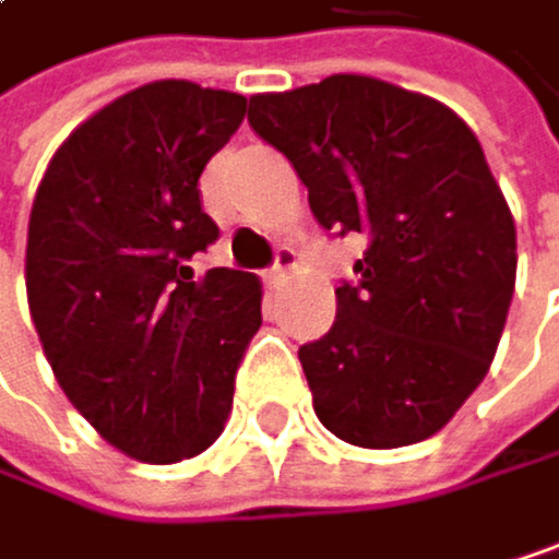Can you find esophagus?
<instances>
[{
  "mask_svg": "<svg viewBox=\"0 0 559 559\" xmlns=\"http://www.w3.org/2000/svg\"><path fill=\"white\" fill-rule=\"evenodd\" d=\"M298 264V254H295V248H277V254H274V264L264 271V282L267 285H277V282H282V277L292 271Z\"/></svg>",
  "mask_w": 559,
  "mask_h": 559,
  "instance_id": "esophagus-1",
  "label": "esophagus"
}]
</instances>
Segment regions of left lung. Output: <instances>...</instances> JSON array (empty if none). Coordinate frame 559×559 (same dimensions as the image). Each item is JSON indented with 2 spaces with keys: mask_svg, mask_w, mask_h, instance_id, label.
Masks as SVG:
<instances>
[{
  "mask_svg": "<svg viewBox=\"0 0 559 559\" xmlns=\"http://www.w3.org/2000/svg\"><path fill=\"white\" fill-rule=\"evenodd\" d=\"M248 122L321 228L368 235L331 331L298 350L318 420L357 448L424 441L484 381L513 298L516 228L477 135L371 75L251 95Z\"/></svg>",
  "mask_w": 559,
  "mask_h": 559,
  "instance_id": "8db88e82",
  "label": "left lung"
}]
</instances>
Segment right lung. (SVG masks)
Wrapping results in <instances>:
<instances>
[{
	"label": "right lung",
	"mask_w": 559,
	"mask_h": 559,
	"mask_svg": "<svg viewBox=\"0 0 559 559\" xmlns=\"http://www.w3.org/2000/svg\"><path fill=\"white\" fill-rule=\"evenodd\" d=\"M248 98L165 79L115 98L52 155L25 245L28 311L75 411L135 461L175 464L218 441L261 328L248 271L191 254L218 238L202 212L209 158Z\"/></svg>",
	"instance_id": "1"
}]
</instances>
